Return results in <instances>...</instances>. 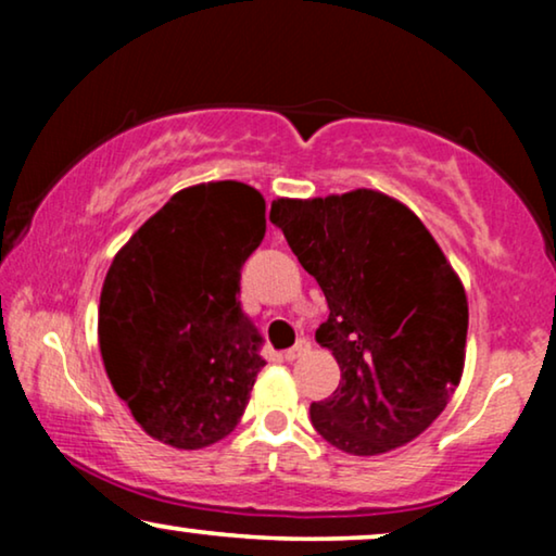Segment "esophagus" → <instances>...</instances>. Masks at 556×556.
I'll use <instances>...</instances> for the list:
<instances>
[{
  "label": "esophagus",
  "mask_w": 556,
  "mask_h": 556,
  "mask_svg": "<svg viewBox=\"0 0 556 556\" xmlns=\"http://www.w3.org/2000/svg\"><path fill=\"white\" fill-rule=\"evenodd\" d=\"M308 352H311V341L308 339H299V344L288 349L283 356H286V362H295V359H301V356H306Z\"/></svg>",
  "instance_id": "34e87169"
}]
</instances>
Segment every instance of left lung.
Segmentation results:
<instances>
[{
    "label": "left lung",
    "mask_w": 556,
    "mask_h": 556,
    "mask_svg": "<svg viewBox=\"0 0 556 556\" xmlns=\"http://www.w3.org/2000/svg\"><path fill=\"white\" fill-rule=\"evenodd\" d=\"M329 318L316 341L341 382L311 405L326 443L352 455L407 445L451 402L466 364L468 299L420 217L377 189L270 204Z\"/></svg>",
    "instance_id": "1"
}]
</instances>
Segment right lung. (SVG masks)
Here are the masks:
<instances>
[{
    "label": "right lung",
    "mask_w": 556,
    "mask_h": 556,
    "mask_svg": "<svg viewBox=\"0 0 556 556\" xmlns=\"http://www.w3.org/2000/svg\"><path fill=\"white\" fill-rule=\"evenodd\" d=\"M265 200L242 181L181 189L113 257L98 346L113 390L159 443L200 451L245 413L263 337L240 268L263 242Z\"/></svg>",
    "instance_id": "obj_1"
}]
</instances>
